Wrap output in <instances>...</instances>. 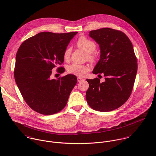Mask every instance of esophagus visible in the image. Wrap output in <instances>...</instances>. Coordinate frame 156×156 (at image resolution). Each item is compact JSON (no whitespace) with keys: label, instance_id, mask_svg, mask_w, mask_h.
Listing matches in <instances>:
<instances>
[{"label":"esophagus","instance_id":"obj_1","mask_svg":"<svg viewBox=\"0 0 156 156\" xmlns=\"http://www.w3.org/2000/svg\"><path fill=\"white\" fill-rule=\"evenodd\" d=\"M83 80H84V78H81V77H78V82H80V81H83Z\"/></svg>","mask_w":156,"mask_h":156}]
</instances>
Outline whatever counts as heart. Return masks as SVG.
Here are the masks:
<instances>
[{
  "mask_svg": "<svg viewBox=\"0 0 156 156\" xmlns=\"http://www.w3.org/2000/svg\"><path fill=\"white\" fill-rule=\"evenodd\" d=\"M76 45L81 50L86 53V56L89 61L91 62H94L95 61V56L92 53L96 48V45L93 41L84 37H81L77 41ZM70 48L67 47L64 52V59L65 60H68L70 58ZM89 70V67L87 66L80 65L76 63L72 64L67 67V72L69 73L76 75L77 76H84Z\"/></svg>",
  "mask_w": 156,
  "mask_h": 156,
  "instance_id": "b5f03b06",
  "label": "heart"
}]
</instances>
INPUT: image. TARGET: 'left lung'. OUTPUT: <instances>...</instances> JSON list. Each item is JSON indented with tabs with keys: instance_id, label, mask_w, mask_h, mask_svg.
I'll list each match as a JSON object with an SVG mask.
<instances>
[{
	"instance_id": "left-lung-1",
	"label": "left lung",
	"mask_w": 156,
	"mask_h": 156,
	"mask_svg": "<svg viewBox=\"0 0 156 156\" xmlns=\"http://www.w3.org/2000/svg\"><path fill=\"white\" fill-rule=\"evenodd\" d=\"M89 36L99 44L101 52L92 72L104 75L105 81L87 79L86 100L95 111H111L122 106L131 94L137 72V58L130 39L120 30L103 28L90 31Z\"/></svg>"
}]
</instances>
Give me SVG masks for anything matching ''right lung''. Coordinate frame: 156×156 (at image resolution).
I'll return each instance as SVG.
<instances>
[{
	"instance_id": "obj_1",
	"label": "right lung",
	"mask_w": 156,
	"mask_h": 156,
	"mask_svg": "<svg viewBox=\"0 0 156 156\" xmlns=\"http://www.w3.org/2000/svg\"><path fill=\"white\" fill-rule=\"evenodd\" d=\"M76 31L41 32L24 41L16 56L14 79L26 103L43 115L60 112L77 83L74 75L51 78V70L64 62V52ZM63 67L57 68L62 73Z\"/></svg>"
}]
</instances>
